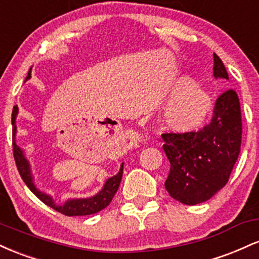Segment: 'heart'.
Segmentation results:
<instances>
[{
  "instance_id": "1",
  "label": "heart",
  "mask_w": 259,
  "mask_h": 259,
  "mask_svg": "<svg viewBox=\"0 0 259 259\" xmlns=\"http://www.w3.org/2000/svg\"><path fill=\"white\" fill-rule=\"evenodd\" d=\"M171 95L175 99L164 113V123L174 133H194L209 120L214 107V95L206 86L181 76Z\"/></svg>"
}]
</instances>
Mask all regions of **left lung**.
<instances>
[{
  "mask_svg": "<svg viewBox=\"0 0 259 259\" xmlns=\"http://www.w3.org/2000/svg\"><path fill=\"white\" fill-rule=\"evenodd\" d=\"M213 75L229 79L218 56ZM242 120L236 91H224L215 100L212 119L198 132L162 134L170 171L164 186L174 200L194 206L209 200L227 185L240 153Z\"/></svg>",
  "mask_w": 259,
  "mask_h": 259,
  "instance_id": "8db88e82",
  "label": "left lung"
}]
</instances>
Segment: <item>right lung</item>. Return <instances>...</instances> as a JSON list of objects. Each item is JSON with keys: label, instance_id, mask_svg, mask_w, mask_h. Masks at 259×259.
I'll list each match as a JSON object with an SVG mask.
<instances>
[{"label": "right lung", "instance_id": "obj_1", "mask_svg": "<svg viewBox=\"0 0 259 259\" xmlns=\"http://www.w3.org/2000/svg\"><path fill=\"white\" fill-rule=\"evenodd\" d=\"M30 78V72H29L26 79ZM18 114V107L14 106L13 111H12V126H13V130H12V145H13V156L14 160H16V164L18 168V171H19L20 177L26 186L31 190V192L36 196L37 198H40L41 201L44 202L45 204H47L49 207L53 208L57 212L62 213V214L67 217H78V215H90L95 214V213L100 212V210L105 209V208L111 203L112 198L114 197L115 192H117L118 187L120 185L121 177H123V164H121L119 173L114 177L109 178L108 180L106 181L105 186L96 196L90 198H81V200H69L67 201L63 206H57L52 200V197H50L49 195L44 194V192L38 191V190L35 187L34 183H32V177L30 173V168H29L28 160L25 159L24 154H23L22 150L17 146L16 144V117Z\"/></svg>", "mask_w": 259, "mask_h": 259}]
</instances>
